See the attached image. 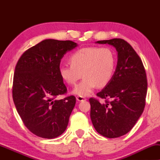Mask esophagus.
<instances>
[{
    "instance_id": "1",
    "label": "esophagus",
    "mask_w": 160,
    "mask_h": 160,
    "mask_svg": "<svg viewBox=\"0 0 160 160\" xmlns=\"http://www.w3.org/2000/svg\"><path fill=\"white\" fill-rule=\"evenodd\" d=\"M76 100H77L78 101L81 102V101H84V100H86V98L82 97V96H77V97H76Z\"/></svg>"
}]
</instances>
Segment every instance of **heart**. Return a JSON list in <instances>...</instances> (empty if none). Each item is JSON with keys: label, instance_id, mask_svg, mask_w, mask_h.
<instances>
[{"label": "heart", "instance_id": "heart-1", "mask_svg": "<svg viewBox=\"0 0 160 160\" xmlns=\"http://www.w3.org/2000/svg\"><path fill=\"white\" fill-rule=\"evenodd\" d=\"M71 65H62L58 72L61 78L68 84L75 85L82 77L84 78L76 86L73 93L87 96L96 87H106L114 74L117 58L114 52L108 47H85L74 52L69 57Z\"/></svg>", "mask_w": 160, "mask_h": 160}]
</instances>
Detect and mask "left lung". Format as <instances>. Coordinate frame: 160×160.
<instances>
[{
	"mask_svg": "<svg viewBox=\"0 0 160 160\" xmlns=\"http://www.w3.org/2000/svg\"><path fill=\"white\" fill-rule=\"evenodd\" d=\"M95 43L113 46L117 52V65L112 79L97 94L106 99V102L89 99L91 120L102 136L119 138L130 132L144 110L147 93L146 71L140 57L123 39Z\"/></svg>",
	"mask_w": 160,
	"mask_h": 160,
	"instance_id": "1",
	"label": "left lung"
}]
</instances>
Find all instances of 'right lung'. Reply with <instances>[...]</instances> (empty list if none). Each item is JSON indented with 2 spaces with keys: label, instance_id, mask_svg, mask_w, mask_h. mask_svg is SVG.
I'll return each mask as SVG.
<instances>
[{
  "label": "right lung",
  "instance_id": "add662e5",
  "mask_svg": "<svg viewBox=\"0 0 160 160\" xmlns=\"http://www.w3.org/2000/svg\"><path fill=\"white\" fill-rule=\"evenodd\" d=\"M77 46L46 39L24 52L17 63L13 100L23 123L37 136L54 138L66 130L76 98L57 99L67 92L58 69L64 54Z\"/></svg>",
  "mask_w": 160,
  "mask_h": 160
}]
</instances>
